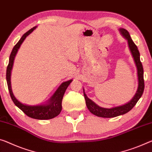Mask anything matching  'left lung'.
<instances>
[{"mask_svg":"<svg viewBox=\"0 0 152 152\" xmlns=\"http://www.w3.org/2000/svg\"><path fill=\"white\" fill-rule=\"evenodd\" d=\"M119 30H120V34L127 40L128 48L130 49L135 64H136L137 69V77H138V88H137V92L135 93L134 96L129 102L123 104V105L114 107H112V108H104V107L99 106L87 96L83 89V94L88 109H89V111L92 114L98 117H101V118H114V117L124 115V114L128 113L137 104V102H138V100L143 94L145 86L143 79V68L141 60H140V53L138 48L132 40L129 32L126 30L124 28H120Z\"/></svg>","mask_w":152,"mask_h":152,"instance_id":"8db88e82","label":"left lung"}]
</instances>
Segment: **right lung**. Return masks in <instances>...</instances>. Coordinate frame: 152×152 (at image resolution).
I'll list each match as a JSON object with an SVG mask.
<instances>
[{
    "instance_id": "right-lung-1",
    "label": "right lung",
    "mask_w": 152,
    "mask_h": 152,
    "mask_svg": "<svg viewBox=\"0 0 152 152\" xmlns=\"http://www.w3.org/2000/svg\"><path fill=\"white\" fill-rule=\"evenodd\" d=\"M36 28L37 26H34L26 32L24 35L22 37V38L20 39V41L18 42V43L14 46L12 52L11 53L10 56H9V64L7 68L6 79L11 99H12L14 104L18 108L20 109L21 110L24 112L26 115L31 118L37 119V120H50V119H52L58 116L60 112H61L63 96H64L65 91H66V88H68L69 84L73 81V79L63 82L59 86L57 90L56 91L54 94L52 95V96L47 101V102L43 104H38V105H28V104L22 103L15 97L12 92V89H11V74L13 68L14 59H15V56L17 54L18 50H19L22 43L25 40V39L34 29H36Z\"/></svg>"
}]
</instances>
